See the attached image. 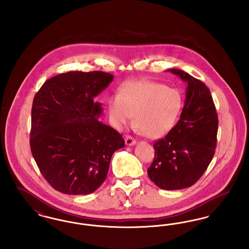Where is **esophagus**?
<instances>
[{"label": "esophagus", "mask_w": 249, "mask_h": 249, "mask_svg": "<svg viewBox=\"0 0 249 249\" xmlns=\"http://www.w3.org/2000/svg\"><path fill=\"white\" fill-rule=\"evenodd\" d=\"M125 143H126L127 145H129V146H130V145H133V144L136 143V140L133 139L130 135H127L126 138H125Z\"/></svg>", "instance_id": "esophagus-1"}]
</instances>
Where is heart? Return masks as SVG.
Returning a JSON list of instances; mask_svg holds the SVG:
<instances>
[{"instance_id":"b5f03b06","label":"heart","mask_w":249,"mask_h":249,"mask_svg":"<svg viewBox=\"0 0 249 249\" xmlns=\"http://www.w3.org/2000/svg\"><path fill=\"white\" fill-rule=\"evenodd\" d=\"M182 107L178 90L152 81L123 84L119 95L107 101L109 119L115 127L127 125L134 115L137 129L150 139L160 138L175 127Z\"/></svg>"}]
</instances>
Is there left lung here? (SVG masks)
Listing matches in <instances>:
<instances>
[{
  "mask_svg": "<svg viewBox=\"0 0 249 249\" xmlns=\"http://www.w3.org/2000/svg\"><path fill=\"white\" fill-rule=\"evenodd\" d=\"M168 71L188 83L186 101L177 125L155 142V158L147 174L162 190H182L194 185L210 164L218 119L205 84L182 70Z\"/></svg>",
  "mask_w": 249,
  "mask_h": 249,
  "instance_id": "obj_1",
  "label": "left lung"
}]
</instances>
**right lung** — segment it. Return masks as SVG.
<instances>
[{
    "label": "right lung",
    "instance_id": "add662e5",
    "mask_svg": "<svg viewBox=\"0 0 249 249\" xmlns=\"http://www.w3.org/2000/svg\"><path fill=\"white\" fill-rule=\"evenodd\" d=\"M113 79L105 71H68L47 80L35 96L31 151L61 193H92L105 182L112 155L125 145L119 132L98 120L103 109L94 102Z\"/></svg>",
    "mask_w": 249,
    "mask_h": 249
}]
</instances>
